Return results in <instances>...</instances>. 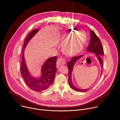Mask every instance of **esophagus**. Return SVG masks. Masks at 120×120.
Instances as JSON below:
<instances>
[{
  "mask_svg": "<svg viewBox=\"0 0 120 120\" xmlns=\"http://www.w3.org/2000/svg\"><path fill=\"white\" fill-rule=\"evenodd\" d=\"M66 62H65V60L63 59V58H60L58 59L57 61V67H59V66L61 65H64L65 64Z\"/></svg>",
  "mask_w": 120,
  "mask_h": 120,
  "instance_id": "esophagus-1",
  "label": "esophagus"
}]
</instances>
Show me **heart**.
<instances>
[{
	"label": "heart",
	"instance_id": "b5f03b06",
	"mask_svg": "<svg viewBox=\"0 0 120 120\" xmlns=\"http://www.w3.org/2000/svg\"><path fill=\"white\" fill-rule=\"evenodd\" d=\"M74 32H64L62 34L63 52L69 55H75L82 50L86 40V35L83 31H79L74 35Z\"/></svg>",
	"mask_w": 120,
	"mask_h": 120
}]
</instances>
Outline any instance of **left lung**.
Segmentation results:
<instances>
[{
  "label": "left lung",
  "mask_w": 120,
  "mask_h": 120,
  "mask_svg": "<svg viewBox=\"0 0 120 120\" xmlns=\"http://www.w3.org/2000/svg\"><path fill=\"white\" fill-rule=\"evenodd\" d=\"M87 52H93L96 54L95 56H96L98 59V60L102 68L103 66V60L102 59L101 56L104 55V49L100 39L96 35V34H95V33L92 30H90V40L87 47ZM83 56V55H79L73 57L71 58V60L68 63L67 67L68 69V83L72 89L77 92H85L89 89L87 88L85 89H82L79 88L73 84L72 81L71 76L74 66L76 62Z\"/></svg>",
  "instance_id": "obj_1"
}]
</instances>
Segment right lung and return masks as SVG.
Here are the masks:
<instances>
[{
  "mask_svg": "<svg viewBox=\"0 0 120 120\" xmlns=\"http://www.w3.org/2000/svg\"><path fill=\"white\" fill-rule=\"evenodd\" d=\"M38 31V29L33 30L25 40L21 63V73L26 84L30 88L36 92H41L48 89L53 83L57 71V57L50 58L45 61L41 67V75L39 78H37L32 76L26 65L24 52L30 40Z\"/></svg>",
  "mask_w": 120,
  "mask_h": 120,
  "instance_id": "add662e5",
  "label": "right lung"
}]
</instances>
